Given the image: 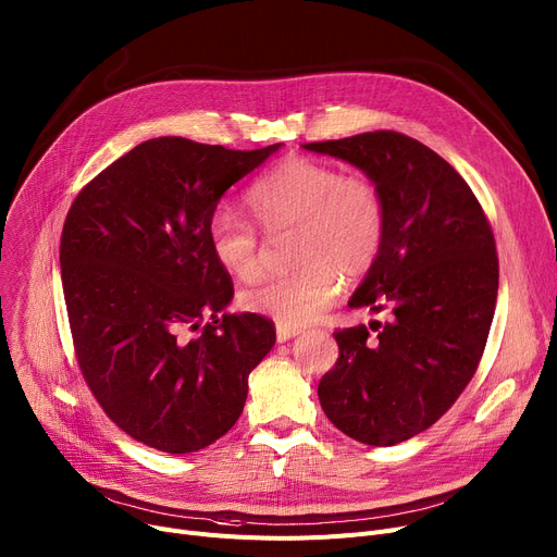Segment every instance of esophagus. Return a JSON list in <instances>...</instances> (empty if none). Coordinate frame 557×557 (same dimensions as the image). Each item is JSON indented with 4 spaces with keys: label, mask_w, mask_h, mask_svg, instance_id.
<instances>
[{
    "label": "esophagus",
    "mask_w": 557,
    "mask_h": 557,
    "mask_svg": "<svg viewBox=\"0 0 557 557\" xmlns=\"http://www.w3.org/2000/svg\"><path fill=\"white\" fill-rule=\"evenodd\" d=\"M301 331L297 329V325H285V323H278L276 325V339L278 342H287L292 337H297Z\"/></svg>",
    "instance_id": "34e87169"
}]
</instances>
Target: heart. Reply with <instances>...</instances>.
<instances>
[{"label":"heart","instance_id":"1","mask_svg":"<svg viewBox=\"0 0 557 557\" xmlns=\"http://www.w3.org/2000/svg\"><path fill=\"white\" fill-rule=\"evenodd\" d=\"M253 220L270 234L297 224L299 270L265 276L243 289L240 306L285 325L314 321L342 289L344 274H369L386 243L388 211L380 184L362 173L344 175L333 163L287 157L247 190ZM213 258L238 278L260 270L258 228L234 211L218 209L207 224Z\"/></svg>","mask_w":557,"mask_h":557}]
</instances>
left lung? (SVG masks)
Wrapping results in <instances>:
<instances>
[{"instance_id": "obj_1", "label": "left lung", "mask_w": 557, "mask_h": 557, "mask_svg": "<svg viewBox=\"0 0 557 557\" xmlns=\"http://www.w3.org/2000/svg\"><path fill=\"white\" fill-rule=\"evenodd\" d=\"M306 150L344 159L386 200V243L348 306L386 321L335 331L319 403L346 436L384 447L424 432L474 377L495 317L499 258L468 182L432 148L375 129Z\"/></svg>"}]
</instances>
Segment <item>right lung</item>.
Segmentation results:
<instances>
[{
  "mask_svg": "<svg viewBox=\"0 0 557 557\" xmlns=\"http://www.w3.org/2000/svg\"><path fill=\"white\" fill-rule=\"evenodd\" d=\"M278 146L144 141L83 186L64 220L60 274L81 373L116 428L148 447L188 454L224 436L276 342L268 317L219 314L234 283L207 224Z\"/></svg>",
  "mask_w": 557,
  "mask_h": 557,
  "instance_id": "add662e5",
  "label": "right lung"
}]
</instances>
